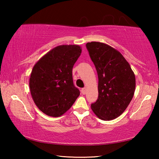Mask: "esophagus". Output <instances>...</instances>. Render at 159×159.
I'll return each instance as SVG.
<instances>
[{"mask_svg": "<svg viewBox=\"0 0 159 159\" xmlns=\"http://www.w3.org/2000/svg\"><path fill=\"white\" fill-rule=\"evenodd\" d=\"M81 93L82 94H83V95H85V94L86 93V88H83L81 89Z\"/></svg>", "mask_w": 159, "mask_h": 159, "instance_id": "obj_1", "label": "esophagus"}]
</instances>
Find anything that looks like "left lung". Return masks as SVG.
Returning a JSON list of instances; mask_svg holds the SVG:
<instances>
[{
    "label": "left lung",
    "mask_w": 159,
    "mask_h": 159,
    "mask_svg": "<svg viewBox=\"0 0 159 159\" xmlns=\"http://www.w3.org/2000/svg\"><path fill=\"white\" fill-rule=\"evenodd\" d=\"M98 75V98L91 104L99 118L110 120L121 115L133 98L135 76L124 57L99 42L86 44Z\"/></svg>",
    "instance_id": "left-lung-1"
}]
</instances>
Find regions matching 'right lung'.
Wrapping results in <instances>:
<instances>
[{"label": "right lung", "instance_id": "obj_1", "mask_svg": "<svg viewBox=\"0 0 159 159\" xmlns=\"http://www.w3.org/2000/svg\"><path fill=\"white\" fill-rule=\"evenodd\" d=\"M80 53L79 45H59L34 65L29 88L34 103L45 114L60 116L79 96L80 91L74 85L72 69Z\"/></svg>", "mask_w": 159, "mask_h": 159}]
</instances>
